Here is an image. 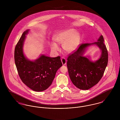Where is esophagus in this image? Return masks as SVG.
Wrapping results in <instances>:
<instances>
[{
	"mask_svg": "<svg viewBox=\"0 0 120 120\" xmlns=\"http://www.w3.org/2000/svg\"><path fill=\"white\" fill-rule=\"evenodd\" d=\"M61 61H62V63H63V65H66V63H67V60L65 59V58L62 57V58H61Z\"/></svg>",
	"mask_w": 120,
	"mask_h": 120,
	"instance_id": "1",
	"label": "esophagus"
}]
</instances>
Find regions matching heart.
I'll return each instance as SVG.
<instances>
[{
  "label": "heart",
  "mask_w": 120,
  "mask_h": 120,
  "mask_svg": "<svg viewBox=\"0 0 120 120\" xmlns=\"http://www.w3.org/2000/svg\"><path fill=\"white\" fill-rule=\"evenodd\" d=\"M58 44L63 43V49L67 52L73 51L76 48L79 41V35L73 29L68 30L55 35L53 38ZM52 50L57 51L59 49L57 44L54 42L50 44Z\"/></svg>",
  "instance_id": "heart-1"
}]
</instances>
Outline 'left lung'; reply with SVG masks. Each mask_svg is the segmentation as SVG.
<instances>
[{
	"instance_id": "left-lung-1",
	"label": "left lung",
	"mask_w": 120,
	"mask_h": 120,
	"mask_svg": "<svg viewBox=\"0 0 120 120\" xmlns=\"http://www.w3.org/2000/svg\"><path fill=\"white\" fill-rule=\"evenodd\" d=\"M97 45L102 50L101 58L92 62L82 54L86 47L91 44ZM108 52L104 43L103 35L98 42L92 44H82L67 59V67L71 80L78 89L87 90L96 85L103 77L108 63Z\"/></svg>"
}]
</instances>
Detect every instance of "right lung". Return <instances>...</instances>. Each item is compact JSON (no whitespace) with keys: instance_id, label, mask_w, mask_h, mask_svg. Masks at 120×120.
Returning <instances> with one entry per match:
<instances>
[{"instance_id":"add662e5","label":"right lung","mask_w":120,"mask_h":120,"mask_svg":"<svg viewBox=\"0 0 120 120\" xmlns=\"http://www.w3.org/2000/svg\"><path fill=\"white\" fill-rule=\"evenodd\" d=\"M28 31L23 32L15 47V65L23 83L34 91H42L51 86L57 70L63 64L60 56L50 57L42 55L34 61L27 59L23 54L22 47Z\"/></svg>"}]
</instances>
